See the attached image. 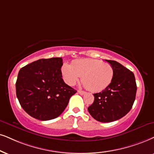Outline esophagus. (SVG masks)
I'll list each match as a JSON object with an SVG mask.
<instances>
[{
  "label": "esophagus",
  "instance_id": "1",
  "mask_svg": "<svg viewBox=\"0 0 154 154\" xmlns=\"http://www.w3.org/2000/svg\"><path fill=\"white\" fill-rule=\"evenodd\" d=\"M77 92H78L79 94H81V95H84V94H86V92H85V91H81V90H78V91H77Z\"/></svg>",
  "mask_w": 154,
  "mask_h": 154
}]
</instances>
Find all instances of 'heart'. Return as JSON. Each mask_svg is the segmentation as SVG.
I'll return each instance as SVG.
<instances>
[{
  "label": "heart",
  "instance_id": "b5f03b06",
  "mask_svg": "<svg viewBox=\"0 0 154 154\" xmlns=\"http://www.w3.org/2000/svg\"><path fill=\"white\" fill-rule=\"evenodd\" d=\"M64 80L69 85H74L82 77L86 88L98 92L109 86L114 76V69L110 64L99 60L81 59L72 65L64 64L61 68Z\"/></svg>",
  "mask_w": 154,
  "mask_h": 154
}]
</instances>
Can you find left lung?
<instances>
[{
	"instance_id": "left-lung-1",
	"label": "left lung",
	"mask_w": 154,
	"mask_h": 154,
	"mask_svg": "<svg viewBox=\"0 0 154 154\" xmlns=\"http://www.w3.org/2000/svg\"><path fill=\"white\" fill-rule=\"evenodd\" d=\"M106 61L114 68V78L108 87L94 94V102L88 107L91 116L104 123L119 119L131 110L137 88L132 72L114 60Z\"/></svg>"
}]
</instances>
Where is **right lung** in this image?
Wrapping results in <instances>:
<instances>
[{"mask_svg": "<svg viewBox=\"0 0 154 154\" xmlns=\"http://www.w3.org/2000/svg\"><path fill=\"white\" fill-rule=\"evenodd\" d=\"M62 57L40 59L21 68L15 84L22 108L37 119L59 116L77 91L63 79Z\"/></svg>", "mask_w": 154, "mask_h": 154, "instance_id": "right-lung-1", "label": "right lung"}]
</instances>
